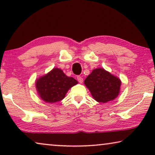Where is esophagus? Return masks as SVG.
<instances>
[{"label":"esophagus","instance_id":"esophagus-1","mask_svg":"<svg viewBox=\"0 0 155 155\" xmlns=\"http://www.w3.org/2000/svg\"><path fill=\"white\" fill-rule=\"evenodd\" d=\"M77 79H78V81L80 83H82V82H83V78H82L81 76H78Z\"/></svg>","mask_w":155,"mask_h":155}]
</instances>
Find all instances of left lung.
<instances>
[{
  "label": "left lung",
  "instance_id": "obj_1",
  "mask_svg": "<svg viewBox=\"0 0 155 155\" xmlns=\"http://www.w3.org/2000/svg\"><path fill=\"white\" fill-rule=\"evenodd\" d=\"M84 83L95 100L106 103L118 97L121 82L104 68H96L87 77Z\"/></svg>",
  "mask_w": 155,
  "mask_h": 155
}]
</instances>
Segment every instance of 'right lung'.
I'll return each mask as SVG.
<instances>
[{
    "label": "right lung",
    "instance_id": "right-lung-1",
    "mask_svg": "<svg viewBox=\"0 0 155 155\" xmlns=\"http://www.w3.org/2000/svg\"><path fill=\"white\" fill-rule=\"evenodd\" d=\"M78 84L72 77H68L63 71L56 68L36 81V88L42 100L55 103L64 98L70 88Z\"/></svg>",
    "mask_w": 155,
    "mask_h": 155
}]
</instances>
